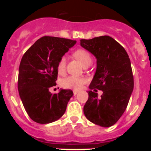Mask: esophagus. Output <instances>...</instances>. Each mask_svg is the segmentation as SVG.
Returning <instances> with one entry per match:
<instances>
[{
  "label": "esophagus",
  "mask_w": 151,
  "mask_h": 151,
  "mask_svg": "<svg viewBox=\"0 0 151 151\" xmlns=\"http://www.w3.org/2000/svg\"><path fill=\"white\" fill-rule=\"evenodd\" d=\"M78 91H77V90H74L73 91V94H74V95H76L77 94H78Z\"/></svg>",
  "instance_id": "obj_1"
}]
</instances>
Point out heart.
Instances as JSON below:
<instances>
[{
	"label": "heart",
	"instance_id": "obj_1",
	"mask_svg": "<svg viewBox=\"0 0 151 151\" xmlns=\"http://www.w3.org/2000/svg\"><path fill=\"white\" fill-rule=\"evenodd\" d=\"M73 56L76 58L84 66H90L92 63V57L91 54L88 50L85 49H78L73 53ZM66 57H62L60 59L57 64V70L58 73L62 74L66 69ZM86 82V79L83 77L74 76H69L63 80L62 85L64 88L69 89L78 90L83 86L84 84Z\"/></svg>",
	"mask_w": 151,
	"mask_h": 151
}]
</instances>
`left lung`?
Listing matches in <instances>:
<instances>
[{"mask_svg":"<svg viewBox=\"0 0 151 151\" xmlns=\"http://www.w3.org/2000/svg\"><path fill=\"white\" fill-rule=\"evenodd\" d=\"M80 45L97 59L84 114L96 125L110 127L125 112L134 88L130 59L123 47L110 36L82 39ZM95 88L103 91L100 99L94 92Z\"/></svg>","mask_w":151,"mask_h":151,"instance_id":"obj_1","label":"left lung"}]
</instances>
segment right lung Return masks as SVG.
<instances>
[{
    "label": "right lung",
    "mask_w": 151,
    "mask_h": 151,
    "mask_svg": "<svg viewBox=\"0 0 151 151\" xmlns=\"http://www.w3.org/2000/svg\"><path fill=\"white\" fill-rule=\"evenodd\" d=\"M76 41L42 37L25 53L19 69L18 90L24 108L33 121L40 124L55 122L63 116L73 92L60 89L52 94L49 88L57 81V64Z\"/></svg>",
    "instance_id": "1"
}]
</instances>
